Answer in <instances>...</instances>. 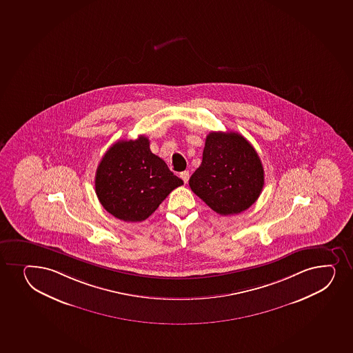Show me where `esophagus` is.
Wrapping results in <instances>:
<instances>
[{
	"label": "esophagus",
	"mask_w": 353,
	"mask_h": 353,
	"mask_svg": "<svg viewBox=\"0 0 353 353\" xmlns=\"http://www.w3.org/2000/svg\"><path fill=\"white\" fill-rule=\"evenodd\" d=\"M179 176H181V179H183V182L188 183V181H189V171H183V172H181L179 174Z\"/></svg>",
	"instance_id": "34e87169"
}]
</instances>
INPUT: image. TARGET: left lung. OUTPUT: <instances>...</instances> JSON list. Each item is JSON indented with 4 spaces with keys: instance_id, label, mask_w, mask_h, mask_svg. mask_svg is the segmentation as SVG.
<instances>
[{
    "instance_id": "obj_1",
    "label": "left lung",
    "mask_w": 353,
    "mask_h": 353,
    "mask_svg": "<svg viewBox=\"0 0 353 353\" xmlns=\"http://www.w3.org/2000/svg\"><path fill=\"white\" fill-rule=\"evenodd\" d=\"M189 185L217 214H239L259 197L264 169L257 151L241 134L212 131Z\"/></svg>"
}]
</instances>
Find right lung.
I'll list each match as a JSON object with an SVG mask.
<instances>
[{
    "instance_id": "1",
    "label": "right lung",
    "mask_w": 353,
    "mask_h": 353,
    "mask_svg": "<svg viewBox=\"0 0 353 353\" xmlns=\"http://www.w3.org/2000/svg\"><path fill=\"white\" fill-rule=\"evenodd\" d=\"M149 143L144 136L115 143L96 170L99 203L125 222L147 219L171 191L183 184L165 162L151 152Z\"/></svg>"
}]
</instances>
